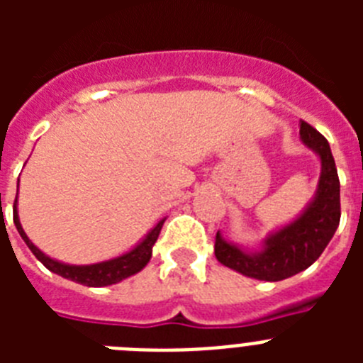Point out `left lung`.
<instances>
[{"instance_id": "1", "label": "left lung", "mask_w": 363, "mask_h": 363, "mask_svg": "<svg viewBox=\"0 0 363 363\" xmlns=\"http://www.w3.org/2000/svg\"><path fill=\"white\" fill-rule=\"evenodd\" d=\"M300 140L320 160V179L314 196L293 221L267 234L258 249L233 243L216 233L214 255L225 267L264 281L291 278L320 258L340 223V179L331 147L309 123L300 121Z\"/></svg>"}]
</instances>
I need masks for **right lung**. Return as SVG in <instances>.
<instances>
[{"label":"right lung","instance_id":"add662e5","mask_svg":"<svg viewBox=\"0 0 363 363\" xmlns=\"http://www.w3.org/2000/svg\"><path fill=\"white\" fill-rule=\"evenodd\" d=\"M165 220L167 218L160 220L158 223H156V225H154L152 229H150L149 233L130 249V251L123 252V255L116 256V258L105 259V262H98V264L91 265H72L63 264L60 259L50 258L49 255H45L43 251H40V249L30 242V238L25 234L23 227L19 223L18 198H16L14 201V225L16 229H18L19 236L23 238V242L27 243V247L32 251V255L36 256L49 271L56 272V274H60V277L67 278V280L70 281L86 285V287H105V285L118 284V281L125 280V278L129 277H134L136 272L142 271V269L149 264L150 256H152V247L154 243H156V240H158L160 230H162Z\"/></svg>","mask_w":363,"mask_h":363}]
</instances>
